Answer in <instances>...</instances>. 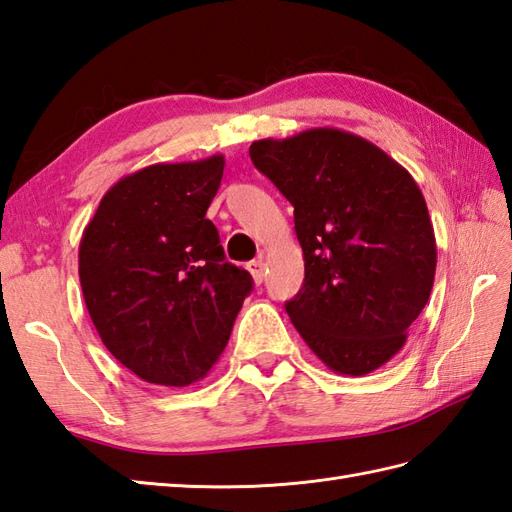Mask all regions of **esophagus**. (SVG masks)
<instances>
[{"label": "esophagus", "mask_w": 512, "mask_h": 512, "mask_svg": "<svg viewBox=\"0 0 512 512\" xmlns=\"http://www.w3.org/2000/svg\"><path fill=\"white\" fill-rule=\"evenodd\" d=\"M246 268H248V272L253 274V281H255L257 285H259L261 281H264V277H266V264H264V257L248 261Z\"/></svg>", "instance_id": "34e87169"}]
</instances>
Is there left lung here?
Wrapping results in <instances>:
<instances>
[{"instance_id": "obj_1", "label": "left lung", "mask_w": 512, "mask_h": 512, "mask_svg": "<svg viewBox=\"0 0 512 512\" xmlns=\"http://www.w3.org/2000/svg\"><path fill=\"white\" fill-rule=\"evenodd\" d=\"M251 160L294 205L305 283L285 311L337 374L398 355L435 281L437 244L409 170L350 131L255 140Z\"/></svg>"}]
</instances>
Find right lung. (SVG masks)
Returning <instances> with one entry per match:
<instances>
[{
    "instance_id": "add662e5",
    "label": "right lung",
    "mask_w": 512,
    "mask_h": 512,
    "mask_svg": "<svg viewBox=\"0 0 512 512\" xmlns=\"http://www.w3.org/2000/svg\"><path fill=\"white\" fill-rule=\"evenodd\" d=\"M225 157L153 164L103 194L80 242L84 303L101 342L153 385L186 387L212 370L244 298L207 207Z\"/></svg>"
}]
</instances>
